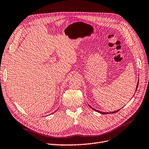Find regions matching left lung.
<instances>
[{
	"instance_id": "left-lung-1",
	"label": "left lung",
	"mask_w": 149,
	"mask_h": 149,
	"mask_svg": "<svg viewBox=\"0 0 149 149\" xmlns=\"http://www.w3.org/2000/svg\"><path fill=\"white\" fill-rule=\"evenodd\" d=\"M138 84H139V81H138V83H137V87H136V90H137V88H138ZM91 109H93L94 110H95V111H98V112H99V113H102V114H109V113H116V112H118L119 111V110H116V111H112V112H102V111H98V110H95V109H93V108L92 107H91Z\"/></svg>"
}]
</instances>
